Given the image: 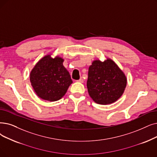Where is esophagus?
I'll return each mask as SVG.
<instances>
[{"mask_svg":"<svg viewBox=\"0 0 157 157\" xmlns=\"http://www.w3.org/2000/svg\"><path fill=\"white\" fill-rule=\"evenodd\" d=\"M78 81V82H80V83H83L84 82V80H83V79L82 78H81Z\"/></svg>","mask_w":157,"mask_h":157,"instance_id":"esophagus-1","label":"esophagus"}]
</instances>
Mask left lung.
Masks as SVG:
<instances>
[{
	"label": "left lung",
	"mask_w": 157,
	"mask_h": 157,
	"mask_svg": "<svg viewBox=\"0 0 157 157\" xmlns=\"http://www.w3.org/2000/svg\"><path fill=\"white\" fill-rule=\"evenodd\" d=\"M127 84L124 73L110 58L93 61L88 68L86 86L93 101L100 105L112 104L124 93Z\"/></svg>",
	"instance_id": "1"
}]
</instances>
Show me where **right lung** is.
Here are the masks:
<instances>
[{"instance_id":"obj_1","label":"right lung","mask_w":157,"mask_h":157,"mask_svg":"<svg viewBox=\"0 0 157 157\" xmlns=\"http://www.w3.org/2000/svg\"><path fill=\"white\" fill-rule=\"evenodd\" d=\"M64 59L47 54L41 58L30 72V81L38 96L45 101H56L66 94L72 83L70 74L63 66Z\"/></svg>"}]
</instances>
